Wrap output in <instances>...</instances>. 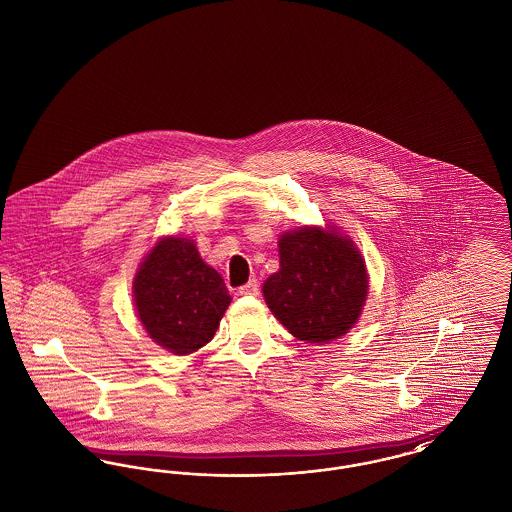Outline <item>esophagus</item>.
<instances>
[{"label":"esophagus","instance_id":"obj_1","mask_svg":"<svg viewBox=\"0 0 512 512\" xmlns=\"http://www.w3.org/2000/svg\"><path fill=\"white\" fill-rule=\"evenodd\" d=\"M257 293H259V284H257L255 278L249 280L247 284H244V286L238 290V295H257Z\"/></svg>","mask_w":512,"mask_h":512}]
</instances>
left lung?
Masks as SVG:
<instances>
[{
  "instance_id": "8db88e82",
  "label": "left lung",
  "mask_w": 512,
  "mask_h": 512,
  "mask_svg": "<svg viewBox=\"0 0 512 512\" xmlns=\"http://www.w3.org/2000/svg\"><path fill=\"white\" fill-rule=\"evenodd\" d=\"M280 270L265 286V301L297 340H336L357 322L368 293L365 261L334 230L301 228L280 242Z\"/></svg>"
}]
</instances>
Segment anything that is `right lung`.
<instances>
[{
	"label": "right lung",
	"instance_id": "right-lung-1",
	"mask_svg": "<svg viewBox=\"0 0 512 512\" xmlns=\"http://www.w3.org/2000/svg\"><path fill=\"white\" fill-rule=\"evenodd\" d=\"M230 299L222 276L186 238L161 240L134 278L136 311L149 338L176 355L213 340Z\"/></svg>",
	"mask_w": 512,
	"mask_h": 512
}]
</instances>
